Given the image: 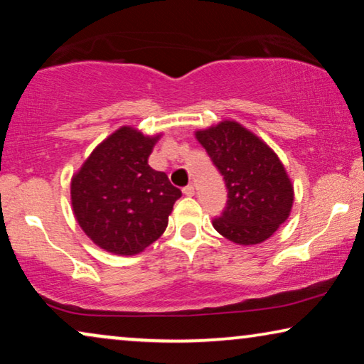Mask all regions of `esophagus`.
I'll list each match as a JSON object with an SVG mask.
<instances>
[{
  "label": "esophagus",
  "instance_id": "34e87169",
  "mask_svg": "<svg viewBox=\"0 0 364 364\" xmlns=\"http://www.w3.org/2000/svg\"><path fill=\"white\" fill-rule=\"evenodd\" d=\"M183 196H187V197H192L193 193H196V188H193V186H187V187H183Z\"/></svg>",
  "mask_w": 364,
  "mask_h": 364
}]
</instances>
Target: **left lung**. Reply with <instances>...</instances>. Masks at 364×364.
<instances>
[{
	"instance_id": "1",
	"label": "left lung",
	"mask_w": 364,
	"mask_h": 364,
	"mask_svg": "<svg viewBox=\"0 0 364 364\" xmlns=\"http://www.w3.org/2000/svg\"><path fill=\"white\" fill-rule=\"evenodd\" d=\"M228 188L227 207L213 228L237 245L270 238L290 217L295 192L280 157L240 122L220 121L196 131Z\"/></svg>"
}]
</instances>
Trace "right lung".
Listing matches in <instances>:
<instances>
[{"instance_id":"right-lung-1","label":"right lung","mask_w":364,"mask_h":364,"mask_svg":"<svg viewBox=\"0 0 364 364\" xmlns=\"http://www.w3.org/2000/svg\"><path fill=\"white\" fill-rule=\"evenodd\" d=\"M162 134L122 126L94 149L71 178V205L82 232L114 255H137L166 232L182 192L149 166Z\"/></svg>"}]
</instances>
